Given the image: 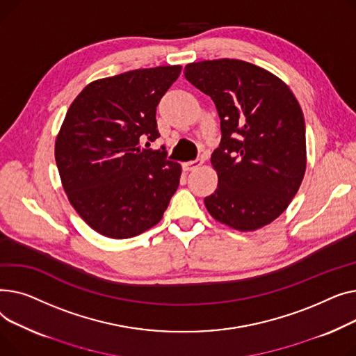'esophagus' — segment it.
<instances>
[{"instance_id":"1","label":"esophagus","mask_w":356,"mask_h":356,"mask_svg":"<svg viewBox=\"0 0 356 356\" xmlns=\"http://www.w3.org/2000/svg\"><path fill=\"white\" fill-rule=\"evenodd\" d=\"M202 159L201 158H198V159H195V161H188V162H184L182 163V168H184V171H194V170H197L200 165H202Z\"/></svg>"}]
</instances>
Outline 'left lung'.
I'll list each match as a JSON object with an SVG mask.
<instances>
[{"instance_id":"obj_1","label":"left lung","mask_w":356,"mask_h":356,"mask_svg":"<svg viewBox=\"0 0 356 356\" xmlns=\"http://www.w3.org/2000/svg\"><path fill=\"white\" fill-rule=\"evenodd\" d=\"M184 74L213 99L220 116L221 142L211 155L218 185L204 198L208 213L238 232L275 221L306 171L305 118L295 95L243 60L190 63Z\"/></svg>"}]
</instances>
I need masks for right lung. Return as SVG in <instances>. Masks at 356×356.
<instances>
[{
	"instance_id": "add662e5",
	"label": "right lung",
	"mask_w": 356,
	"mask_h": 356,
	"mask_svg": "<svg viewBox=\"0 0 356 356\" xmlns=\"http://www.w3.org/2000/svg\"><path fill=\"white\" fill-rule=\"evenodd\" d=\"M181 66L138 69L89 83L56 139L61 184L77 214L99 234L131 238L158 224L179 185L181 165L161 149L156 106ZM146 142V143H149Z\"/></svg>"
}]
</instances>
